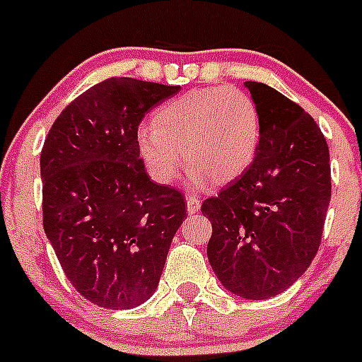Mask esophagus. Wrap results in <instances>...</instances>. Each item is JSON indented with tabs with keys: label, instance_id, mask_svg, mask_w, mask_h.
I'll return each mask as SVG.
<instances>
[{
	"label": "esophagus",
	"instance_id": "esophagus-1",
	"mask_svg": "<svg viewBox=\"0 0 362 362\" xmlns=\"http://www.w3.org/2000/svg\"><path fill=\"white\" fill-rule=\"evenodd\" d=\"M199 206H202V203H199L197 196H188L187 197V211H188V214H196V212L199 211Z\"/></svg>",
	"mask_w": 362,
	"mask_h": 362
}]
</instances>
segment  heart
<instances>
[{
	"mask_svg": "<svg viewBox=\"0 0 362 362\" xmlns=\"http://www.w3.org/2000/svg\"><path fill=\"white\" fill-rule=\"evenodd\" d=\"M260 111L242 89L206 88L166 102L151 126L137 132L141 157L151 177L172 183L183 166L192 165L196 183L227 181L249 166L260 144ZM184 153H180V150Z\"/></svg>",
	"mask_w": 362,
	"mask_h": 362,
	"instance_id": "1",
	"label": "heart"
}]
</instances>
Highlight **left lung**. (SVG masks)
<instances>
[{
  "label": "left lung",
  "mask_w": 362,
  "mask_h": 362,
  "mask_svg": "<svg viewBox=\"0 0 362 362\" xmlns=\"http://www.w3.org/2000/svg\"><path fill=\"white\" fill-rule=\"evenodd\" d=\"M260 111L262 135L240 177L206 197L212 221L206 256L234 295H280L310 267L332 197L328 143L308 111L262 82H245Z\"/></svg>",
  "instance_id": "obj_1"
}]
</instances>
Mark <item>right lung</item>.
I'll return each mask as SVG.
<instances>
[{
	"label": "right lung",
	"instance_id": "right-lung-1",
	"mask_svg": "<svg viewBox=\"0 0 362 362\" xmlns=\"http://www.w3.org/2000/svg\"><path fill=\"white\" fill-rule=\"evenodd\" d=\"M179 86L113 76L71 102L40 156L43 228L67 280L106 310L146 302L187 218L177 188L150 181L137 129Z\"/></svg>",
	"mask_w": 362,
	"mask_h": 362
}]
</instances>
